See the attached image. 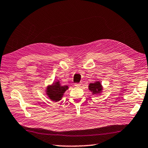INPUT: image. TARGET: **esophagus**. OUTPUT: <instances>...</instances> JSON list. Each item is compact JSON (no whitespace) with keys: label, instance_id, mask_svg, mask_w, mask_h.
I'll list each match as a JSON object with an SVG mask.
<instances>
[{"label":"esophagus","instance_id":"1","mask_svg":"<svg viewBox=\"0 0 148 148\" xmlns=\"http://www.w3.org/2000/svg\"><path fill=\"white\" fill-rule=\"evenodd\" d=\"M81 85H82V83H76L75 86L77 87H80V86H81Z\"/></svg>","mask_w":148,"mask_h":148}]
</instances>
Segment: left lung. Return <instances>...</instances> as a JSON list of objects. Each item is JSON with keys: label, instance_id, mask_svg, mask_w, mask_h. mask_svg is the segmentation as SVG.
<instances>
[{"label": "left lung", "instance_id": "8db88e82", "mask_svg": "<svg viewBox=\"0 0 148 148\" xmlns=\"http://www.w3.org/2000/svg\"><path fill=\"white\" fill-rule=\"evenodd\" d=\"M89 89L91 91H92V94H97L100 92L102 89V87L101 84L99 82H96L95 83H91L89 86Z\"/></svg>", "mask_w": 148, "mask_h": 148}]
</instances>
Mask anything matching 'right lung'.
Wrapping results in <instances>:
<instances>
[{"label": "right lung", "instance_id": "obj_1", "mask_svg": "<svg viewBox=\"0 0 148 148\" xmlns=\"http://www.w3.org/2000/svg\"><path fill=\"white\" fill-rule=\"evenodd\" d=\"M68 88V86H61L59 84V82H57L53 84L52 86L49 87L47 91V95L52 101H59Z\"/></svg>", "mask_w": 148, "mask_h": 148}]
</instances>
